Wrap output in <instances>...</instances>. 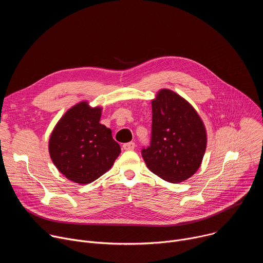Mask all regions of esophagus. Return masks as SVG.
Instances as JSON below:
<instances>
[{"label": "esophagus", "mask_w": 263, "mask_h": 263, "mask_svg": "<svg viewBox=\"0 0 263 263\" xmlns=\"http://www.w3.org/2000/svg\"><path fill=\"white\" fill-rule=\"evenodd\" d=\"M123 147H124V149H126V151H132V149H134V147H135V143L133 141H130V142L124 143Z\"/></svg>", "instance_id": "1"}]
</instances>
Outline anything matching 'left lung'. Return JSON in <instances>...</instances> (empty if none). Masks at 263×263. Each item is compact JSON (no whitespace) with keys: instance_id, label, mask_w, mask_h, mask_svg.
Wrapping results in <instances>:
<instances>
[{"instance_id":"obj_1","label":"left lung","mask_w":263,"mask_h":263,"mask_svg":"<svg viewBox=\"0 0 263 263\" xmlns=\"http://www.w3.org/2000/svg\"><path fill=\"white\" fill-rule=\"evenodd\" d=\"M206 144L205 126L195 108L161 89L152 101L151 142L141 149L147 168L167 182H182L200 167Z\"/></svg>"}]
</instances>
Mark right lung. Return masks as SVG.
<instances>
[{"label": "right lung", "instance_id": "right-lung-1", "mask_svg": "<svg viewBox=\"0 0 263 263\" xmlns=\"http://www.w3.org/2000/svg\"><path fill=\"white\" fill-rule=\"evenodd\" d=\"M102 108L81 102L55 126L49 141L53 163L68 180L91 183L105 174L121 153L111 130L100 124Z\"/></svg>", "mask_w": 263, "mask_h": 263}]
</instances>
